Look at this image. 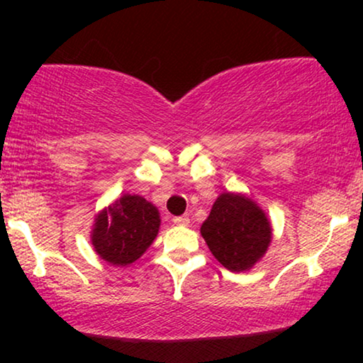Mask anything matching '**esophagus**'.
Listing matches in <instances>:
<instances>
[{
	"instance_id": "34e87169",
	"label": "esophagus",
	"mask_w": 363,
	"mask_h": 363,
	"mask_svg": "<svg viewBox=\"0 0 363 363\" xmlns=\"http://www.w3.org/2000/svg\"><path fill=\"white\" fill-rule=\"evenodd\" d=\"M173 223L178 226H188L190 225V218L188 216H175L173 218Z\"/></svg>"
}]
</instances>
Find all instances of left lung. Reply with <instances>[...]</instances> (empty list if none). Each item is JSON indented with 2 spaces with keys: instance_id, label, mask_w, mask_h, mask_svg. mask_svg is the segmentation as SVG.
Listing matches in <instances>:
<instances>
[{
  "instance_id": "obj_1",
  "label": "left lung",
  "mask_w": 363,
  "mask_h": 363,
  "mask_svg": "<svg viewBox=\"0 0 363 363\" xmlns=\"http://www.w3.org/2000/svg\"><path fill=\"white\" fill-rule=\"evenodd\" d=\"M213 256L230 271H246L271 242L269 221L255 201L223 193L201 226Z\"/></svg>"
}]
</instances>
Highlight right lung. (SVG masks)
<instances>
[{"label": "right lung", "instance_id": "right-lung-1", "mask_svg": "<svg viewBox=\"0 0 363 363\" xmlns=\"http://www.w3.org/2000/svg\"><path fill=\"white\" fill-rule=\"evenodd\" d=\"M158 228L160 216L152 203L138 195H123L97 216L92 245L104 261L127 266L147 251Z\"/></svg>", "mask_w": 363, "mask_h": 363}]
</instances>
